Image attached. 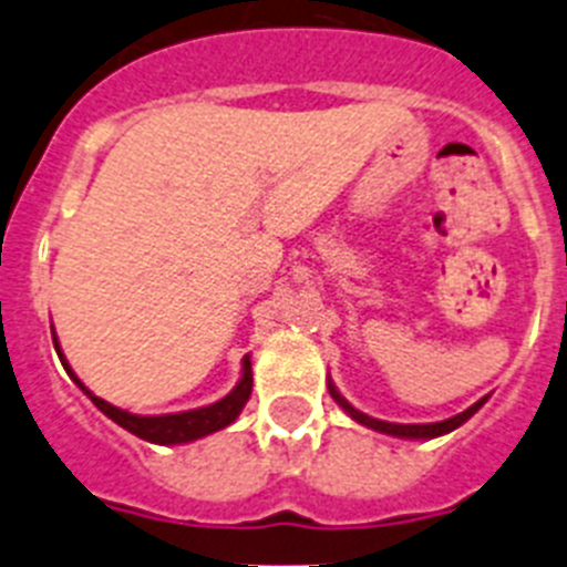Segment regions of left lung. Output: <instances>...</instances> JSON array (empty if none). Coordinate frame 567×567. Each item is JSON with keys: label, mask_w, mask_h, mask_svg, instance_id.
<instances>
[{"label": "left lung", "mask_w": 567, "mask_h": 567, "mask_svg": "<svg viewBox=\"0 0 567 567\" xmlns=\"http://www.w3.org/2000/svg\"><path fill=\"white\" fill-rule=\"evenodd\" d=\"M329 394H332V398L338 400L340 405H343L346 414H349V417H352V420H358L360 425H369V429H374V432H383V434H392V437H405V440H432V437H440V434L454 432V429H457V425H463L465 420L471 417V414H477L480 405H483L485 400H488V398L477 400V403L468 405L465 412L454 414V417H449V420H440V423H420V425L417 423H409V425H405V423H385V420H374V417H369V414L358 412V409H354L352 403H346V400L340 398L338 389H334L332 383H329Z\"/></svg>", "instance_id": "1"}]
</instances>
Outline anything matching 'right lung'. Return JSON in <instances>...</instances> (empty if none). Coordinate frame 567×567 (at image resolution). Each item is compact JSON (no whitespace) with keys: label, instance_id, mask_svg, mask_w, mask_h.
I'll return each mask as SVG.
<instances>
[{"label":"right lung","instance_id":"1","mask_svg":"<svg viewBox=\"0 0 567 567\" xmlns=\"http://www.w3.org/2000/svg\"><path fill=\"white\" fill-rule=\"evenodd\" d=\"M53 346H56L59 360H62V365L68 369L70 378H73V383H76L79 389H82V392L87 394L93 403H96L99 412H104L110 420H113V423H118L122 429H127V432L135 434V437L147 440V443L178 445V443H189V440L207 437V434H213V432H221V429H227V425L238 417L240 409L247 405L249 394H252V363H249V358H244V374H240L238 385H235L227 398L218 400V403L204 405V409H193V412H182V414L142 417V414H130V412H124V409H115V405H110L107 400H102V398H96L93 392H87L82 380H79L76 374H73V369L68 365V360H64L56 338H53Z\"/></svg>","mask_w":567,"mask_h":567}]
</instances>
